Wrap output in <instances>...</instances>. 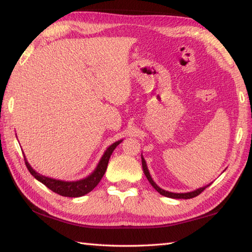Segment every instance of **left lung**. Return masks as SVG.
I'll return each mask as SVG.
<instances>
[{"instance_id":"1","label":"left lung","mask_w":252,"mask_h":252,"mask_svg":"<svg viewBox=\"0 0 252 252\" xmlns=\"http://www.w3.org/2000/svg\"><path fill=\"white\" fill-rule=\"evenodd\" d=\"M141 160H142V168H143V172L144 174H146V177L148 179V181L151 183V186L155 188V189L159 192L160 194L164 195V197H168V198H172V199H191V198H194L197 197V195H199L200 193L202 192V191L206 189V188H208L209 186L211 185V183H209V185L204 186V187H201L199 188V189H195L193 191H190V192H185V193H176V192H170V191H167V190H163L161 189V188L157 185V183L153 181V179L151 178V174L150 172H149V169L147 167V162L146 160H144V158L141 156Z\"/></svg>"}]
</instances>
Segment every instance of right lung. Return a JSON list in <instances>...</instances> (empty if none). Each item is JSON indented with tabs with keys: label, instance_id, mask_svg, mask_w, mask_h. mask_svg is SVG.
<instances>
[{
	"label": "right lung",
	"instance_id": "obj_1",
	"mask_svg": "<svg viewBox=\"0 0 252 252\" xmlns=\"http://www.w3.org/2000/svg\"><path fill=\"white\" fill-rule=\"evenodd\" d=\"M123 140H119V141H116L114 143L111 144L109 148H106V150L104 151L103 156L101 157V159L97 163L96 168L93 170V172L90 174V176L85 177L81 180H76V181H63V180H58V179H53V178H49L45 176H42L39 172H36L34 170L27 160V158L24 156V160H25V164H27V168L29 169L30 173L39 180L40 182L43 183L44 186L49 188L50 190H52L53 192L58 193L60 195H63V197H69V198H78V197H82V195L87 194L89 192L94 189V188L97 186V183L100 182L102 177L104 176V173L106 171V168H108V163H109V159L114 149L119 146Z\"/></svg>",
	"mask_w": 252,
	"mask_h": 252
}]
</instances>
